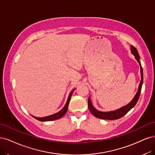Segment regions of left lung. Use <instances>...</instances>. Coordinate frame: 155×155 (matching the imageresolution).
I'll return each mask as SVG.
<instances>
[{
    "mask_svg": "<svg viewBox=\"0 0 155 155\" xmlns=\"http://www.w3.org/2000/svg\"><path fill=\"white\" fill-rule=\"evenodd\" d=\"M131 51L133 55L135 57V58L137 61H138L140 66V74H141V81L140 82L139 86H138V89L137 94H135V96L133 98L132 101L129 102L126 106H125L121 108H120L118 109H117L115 111H109V112H102L98 111L97 109L94 108L91 102V99L89 97L88 98V107L89 111H91V113L93 114V115L98 118L101 119H104V120H116L124 116L128 111H129L131 109L135 106L136 104L137 103L138 98L140 97V94L141 92V89H142V84H143V69L142 67L141 66V63L140 62V56L139 54L138 53L137 49L134 48L133 46H131Z\"/></svg>",
    "mask_w": 155,
    "mask_h": 155,
    "instance_id": "left-lung-1",
    "label": "left lung"
}]
</instances>
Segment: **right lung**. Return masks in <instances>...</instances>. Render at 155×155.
Returning a JSON list of instances; mask_svg holds the SVG:
<instances>
[{
  "mask_svg": "<svg viewBox=\"0 0 155 155\" xmlns=\"http://www.w3.org/2000/svg\"><path fill=\"white\" fill-rule=\"evenodd\" d=\"M73 91H74V89L70 93V94H69V95L68 97V101L66 102V105H65L64 107L62 108V109H61V110L59 112H58V113H57L55 114H51V115H50V116H48V117H45L39 118V117H34V116H33V117H34L35 119L38 120H39V121H41V122L55 120H57L58 118H61L67 112V110H68V109L69 103V102H70V99H71V95H72Z\"/></svg>",
  "mask_w": 155,
  "mask_h": 155,
  "instance_id": "1",
  "label": "right lung"
}]
</instances>
